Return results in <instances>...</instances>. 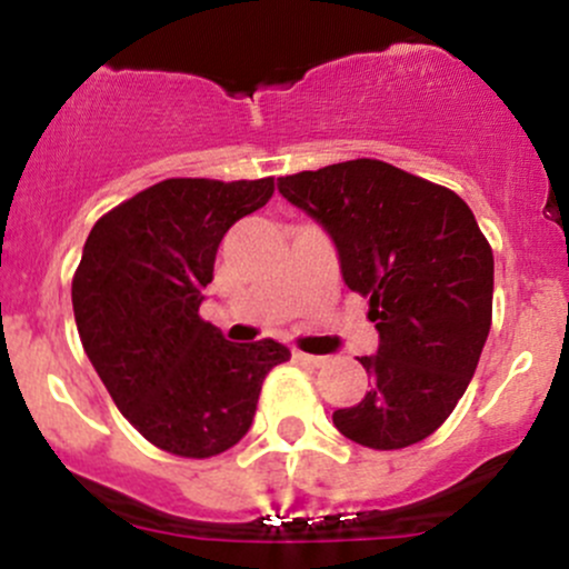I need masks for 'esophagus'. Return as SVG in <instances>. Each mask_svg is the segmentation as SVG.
<instances>
[{
    "instance_id": "obj_1",
    "label": "esophagus",
    "mask_w": 569,
    "mask_h": 569,
    "mask_svg": "<svg viewBox=\"0 0 569 569\" xmlns=\"http://www.w3.org/2000/svg\"><path fill=\"white\" fill-rule=\"evenodd\" d=\"M297 360L305 362V365H313V368H321V365L327 362V357H319V355H305V351H297Z\"/></svg>"
}]
</instances>
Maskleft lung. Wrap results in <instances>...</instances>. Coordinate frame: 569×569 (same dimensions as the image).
Here are the masks:
<instances>
[{
	"label": "left lung",
	"mask_w": 569,
	"mask_h": 569,
	"mask_svg": "<svg viewBox=\"0 0 569 569\" xmlns=\"http://www.w3.org/2000/svg\"><path fill=\"white\" fill-rule=\"evenodd\" d=\"M286 201L332 237L346 286L368 297L370 390L332 415L346 439L403 450L463 398L493 313V250L466 201L373 158L280 177Z\"/></svg>",
	"instance_id": "obj_1"
}]
</instances>
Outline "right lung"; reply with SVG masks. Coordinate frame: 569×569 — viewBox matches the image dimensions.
I'll use <instances>...</instances> for the list:
<instances>
[{"label":"right lung","mask_w":569,"mask_h":569,"mask_svg":"<svg viewBox=\"0 0 569 569\" xmlns=\"http://www.w3.org/2000/svg\"><path fill=\"white\" fill-rule=\"evenodd\" d=\"M274 179H163L106 212L73 274V313L100 381L147 441L179 458L234 447L261 385L291 351L231 343L199 316L226 231L272 199Z\"/></svg>","instance_id":"add662e5"}]
</instances>
